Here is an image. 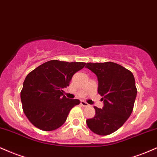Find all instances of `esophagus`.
Masks as SVG:
<instances>
[{
	"mask_svg": "<svg viewBox=\"0 0 157 157\" xmlns=\"http://www.w3.org/2000/svg\"><path fill=\"white\" fill-rule=\"evenodd\" d=\"M80 104H81V105H82V106H84V107H86V106H89V104H88L87 103L85 102V101H81Z\"/></svg>",
	"mask_w": 157,
	"mask_h": 157,
	"instance_id": "1",
	"label": "esophagus"
}]
</instances>
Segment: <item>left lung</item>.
<instances>
[{"mask_svg":"<svg viewBox=\"0 0 157 157\" xmlns=\"http://www.w3.org/2000/svg\"><path fill=\"white\" fill-rule=\"evenodd\" d=\"M86 67L98 77V93L102 96L104 107L94 106L95 115L86 120L94 133L109 135L124 124L133 111L137 90L132 73L112 62L89 63Z\"/></svg>","mask_w":157,"mask_h":157,"instance_id":"left-lung-1","label":"left lung"}]
</instances>
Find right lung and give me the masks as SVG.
I'll return each mask as SVG.
<instances>
[{"label":"right lung","instance_id":"obj_1","mask_svg":"<svg viewBox=\"0 0 157 157\" xmlns=\"http://www.w3.org/2000/svg\"><path fill=\"white\" fill-rule=\"evenodd\" d=\"M85 64L51 60L27 75L20 98L24 113L34 126L50 132L64 124L71 109L80 101L67 98L62 90L69 86L73 75Z\"/></svg>","mask_w":157,"mask_h":157}]
</instances>
